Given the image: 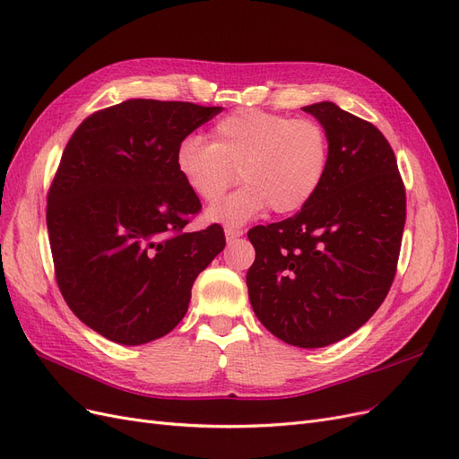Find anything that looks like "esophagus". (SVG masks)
<instances>
[{"label": "esophagus", "instance_id": "obj_1", "mask_svg": "<svg viewBox=\"0 0 459 459\" xmlns=\"http://www.w3.org/2000/svg\"><path fill=\"white\" fill-rule=\"evenodd\" d=\"M242 234H244V230H240V229H230V227L225 229V238H227V242H232V240H236V238H240Z\"/></svg>", "mask_w": 459, "mask_h": 459}]
</instances>
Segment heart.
Listing matches in <instances>:
<instances>
[{"label": "heart", "mask_w": 459, "mask_h": 459, "mask_svg": "<svg viewBox=\"0 0 459 459\" xmlns=\"http://www.w3.org/2000/svg\"><path fill=\"white\" fill-rule=\"evenodd\" d=\"M181 181L198 200L215 202L236 181L244 185L215 204L206 219L238 227L268 208L300 212L319 191L329 168L325 128L310 118L242 108L212 128V143L186 135L174 152Z\"/></svg>", "instance_id": "heart-1"}]
</instances>
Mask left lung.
Returning a JSON list of instances; mask_svg holds the SVG:
<instances>
[{
  "mask_svg": "<svg viewBox=\"0 0 459 459\" xmlns=\"http://www.w3.org/2000/svg\"><path fill=\"white\" fill-rule=\"evenodd\" d=\"M329 138V168L293 217L253 227L246 283L261 324L280 341L324 348L370 319L397 273L406 219L404 185L384 134L319 101L302 108Z\"/></svg>",
  "mask_w": 459,
  "mask_h": 459,
  "instance_id": "left-lung-1",
  "label": "left lung"
}]
</instances>
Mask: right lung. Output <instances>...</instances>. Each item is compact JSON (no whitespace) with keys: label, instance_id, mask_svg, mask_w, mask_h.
Wrapping results in <instances>:
<instances>
[{"label":"right lung","instance_id":"obj_1","mask_svg":"<svg viewBox=\"0 0 459 459\" xmlns=\"http://www.w3.org/2000/svg\"><path fill=\"white\" fill-rule=\"evenodd\" d=\"M221 109L126 100L84 118L62 152L47 196L56 283L108 341L138 346L168 334L225 247L219 225L185 230L202 204L174 164L178 143Z\"/></svg>","mask_w":459,"mask_h":459}]
</instances>
